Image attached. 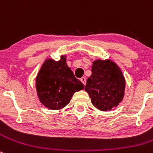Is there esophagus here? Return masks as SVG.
I'll use <instances>...</instances> for the list:
<instances>
[{
    "instance_id": "esophagus-1",
    "label": "esophagus",
    "mask_w": 153,
    "mask_h": 153,
    "mask_svg": "<svg viewBox=\"0 0 153 153\" xmlns=\"http://www.w3.org/2000/svg\"><path fill=\"white\" fill-rule=\"evenodd\" d=\"M81 81L83 83L84 85H86V78H85V77H82V78H81Z\"/></svg>"
}]
</instances>
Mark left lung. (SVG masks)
I'll use <instances>...</instances> for the list:
<instances>
[{
    "label": "left lung",
    "mask_w": 153,
    "mask_h": 153,
    "mask_svg": "<svg viewBox=\"0 0 153 153\" xmlns=\"http://www.w3.org/2000/svg\"><path fill=\"white\" fill-rule=\"evenodd\" d=\"M91 71L85 90L93 105L103 112L118 106L125 95V79L122 70L110 59H97L93 62Z\"/></svg>",
    "instance_id": "8db88e82"
}]
</instances>
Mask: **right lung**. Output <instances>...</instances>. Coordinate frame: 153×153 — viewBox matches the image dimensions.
<instances>
[{
	"label": "right lung",
	"mask_w": 153,
	"mask_h": 153,
	"mask_svg": "<svg viewBox=\"0 0 153 153\" xmlns=\"http://www.w3.org/2000/svg\"><path fill=\"white\" fill-rule=\"evenodd\" d=\"M35 87L40 102L55 110L68 104L74 93L83 90L85 85L67 65L65 56H61L59 61H44L36 77Z\"/></svg>",
	"instance_id": "right-lung-1"
}]
</instances>
